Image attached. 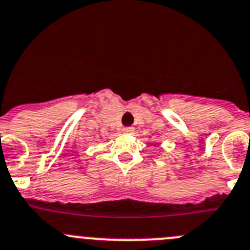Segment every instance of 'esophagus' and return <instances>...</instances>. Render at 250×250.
Wrapping results in <instances>:
<instances>
[{"label": "esophagus", "mask_w": 250, "mask_h": 250, "mask_svg": "<svg viewBox=\"0 0 250 250\" xmlns=\"http://www.w3.org/2000/svg\"><path fill=\"white\" fill-rule=\"evenodd\" d=\"M123 132H124V134H126V135L134 134V127H124Z\"/></svg>", "instance_id": "34e87169"}]
</instances>
